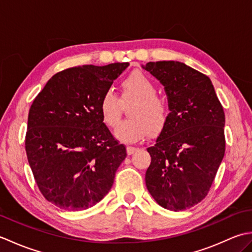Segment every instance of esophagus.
<instances>
[{
  "label": "esophagus",
  "instance_id": "1",
  "mask_svg": "<svg viewBox=\"0 0 252 252\" xmlns=\"http://www.w3.org/2000/svg\"><path fill=\"white\" fill-rule=\"evenodd\" d=\"M136 151H137V148H136V147H133V146H127V147H126L127 155H132V154H134Z\"/></svg>",
  "mask_w": 252,
  "mask_h": 252
}]
</instances>
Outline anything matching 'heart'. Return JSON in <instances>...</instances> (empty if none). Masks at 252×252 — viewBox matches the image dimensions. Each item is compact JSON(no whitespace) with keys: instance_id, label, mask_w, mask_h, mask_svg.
Wrapping results in <instances>:
<instances>
[{"instance_id":"b5f03b06","label":"heart","mask_w":252,"mask_h":252,"mask_svg":"<svg viewBox=\"0 0 252 252\" xmlns=\"http://www.w3.org/2000/svg\"><path fill=\"white\" fill-rule=\"evenodd\" d=\"M123 100H135L129 109L131 119L116 130L118 140L135 143L143 140L149 132L161 131L169 119L170 108L167 100L157 94L155 83L145 73L135 71L121 82ZM99 112L104 123L114 129L122 118V100L112 90H106L99 99Z\"/></svg>"}]
</instances>
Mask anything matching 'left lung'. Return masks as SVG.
I'll return each instance as SVG.
<instances>
[{"label":"left lung","mask_w":252,"mask_h":252,"mask_svg":"<svg viewBox=\"0 0 252 252\" xmlns=\"http://www.w3.org/2000/svg\"><path fill=\"white\" fill-rule=\"evenodd\" d=\"M143 68L162 83L171 111L147 148V189L161 207L185 210L200 202L215 181L225 153V115L206 74L173 61L149 62Z\"/></svg>","instance_id":"obj_1"}]
</instances>
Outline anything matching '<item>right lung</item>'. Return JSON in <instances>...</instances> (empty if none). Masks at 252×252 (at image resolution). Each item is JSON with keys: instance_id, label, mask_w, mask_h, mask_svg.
I'll use <instances>...</instances> for the list:
<instances>
[{"instance_id": "1", "label": "right lung", "mask_w": 252, "mask_h": 252, "mask_svg": "<svg viewBox=\"0 0 252 252\" xmlns=\"http://www.w3.org/2000/svg\"><path fill=\"white\" fill-rule=\"evenodd\" d=\"M129 66L72 67L54 74L32 103L26 153L47 201L85 210L106 196L126 149L101 119L99 99Z\"/></svg>"}]
</instances>
